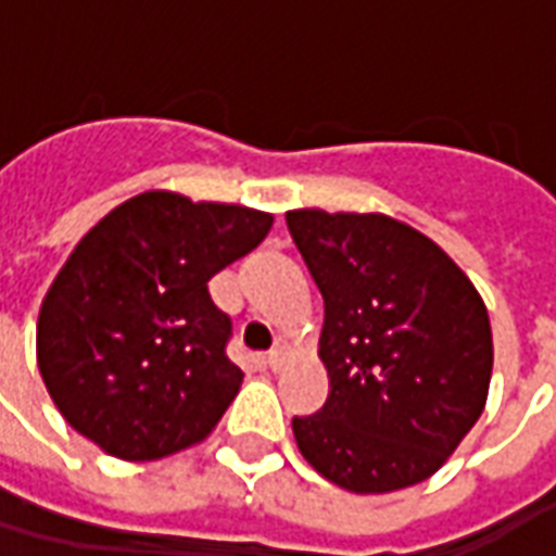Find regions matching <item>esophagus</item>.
I'll list each match as a JSON object with an SVG mask.
<instances>
[{"mask_svg": "<svg viewBox=\"0 0 556 556\" xmlns=\"http://www.w3.org/2000/svg\"><path fill=\"white\" fill-rule=\"evenodd\" d=\"M282 363H286V349H282V345H277L274 351H267L265 366L270 369V372H279V369H282Z\"/></svg>", "mask_w": 556, "mask_h": 556, "instance_id": "1", "label": "esophagus"}]
</instances>
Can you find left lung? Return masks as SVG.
<instances>
[{
  "instance_id": "1",
  "label": "left lung",
  "mask_w": 556,
  "mask_h": 556,
  "mask_svg": "<svg viewBox=\"0 0 556 556\" xmlns=\"http://www.w3.org/2000/svg\"><path fill=\"white\" fill-rule=\"evenodd\" d=\"M286 223L325 298L330 375L321 410L291 419L294 441L342 489L417 485L485 408V303L438 243L399 219L306 207Z\"/></svg>"
}]
</instances>
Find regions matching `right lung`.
<instances>
[{
    "label": "right lung",
    "instance_id": "right-lung-1",
    "mask_svg": "<svg viewBox=\"0 0 556 556\" xmlns=\"http://www.w3.org/2000/svg\"><path fill=\"white\" fill-rule=\"evenodd\" d=\"M274 217L142 193L77 243L38 318V369L55 408L127 462L187 450L238 396L231 318L207 279L265 241Z\"/></svg>",
    "mask_w": 556,
    "mask_h": 556
}]
</instances>
